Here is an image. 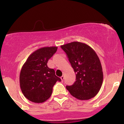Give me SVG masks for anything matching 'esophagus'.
Masks as SVG:
<instances>
[{"label":"esophagus","mask_w":124,"mask_h":124,"mask_svg":"<svg viewBox=\"0 0 124 124\" xmlns=\"http://www.w3.org/2000/svg\"><path fill=\"white\" fill-rule=\"evenodd\" d=\"M64 75H62V76L61 77V80H62V81H63V79H64Z\"/></svg>","instance_id":"esophagus-1"}]
</instances>
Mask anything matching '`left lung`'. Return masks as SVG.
Masks as SVG:
<instances>
[{"instance_id": "1", "label": "left lung", "mask_w": 124, "mask_h": 124, "mask_svg": "<svg viewBox=\"0 0 124 124\" xmlns=\"http://www.w3.org/2000/svg\"><path fill=\"white\" fill-rule=\"evenodd\" d=\"M76 73V81L66 88L74 97L87 100L97 94L101 87L103 72L99 56L87 44L74 41L61 45Z\"/></svg>"}]
</instances>
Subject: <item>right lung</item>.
<instances>
[{
  "label": "right lung",
  "mask_w": 124,
  "mask_h": 124,
  "mask_svg": "<svg viewBox=\"0 0 124 124\" xmlns=\"http://www.w3.org/2000/svg\"><path fill=\"white\" fill-rule=\"evenodd\" d=\"M58 46H45L35 51L21 68L20 86L25 97L30 101L41 103L50 97L52 87L61 79L55 70L47 66L48 60L56 52Z\"/></svg>",
  "instance_id": "add662e5"
}]
</instances>
